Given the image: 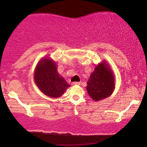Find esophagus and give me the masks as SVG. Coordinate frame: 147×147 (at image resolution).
Here are the masks:
<instances>
[{"mask_svg": "<svg viewBox=\"0 0 147 147\" xmlns=\"http://www.w3.org/2000/svg\"><path fill=\"white\" fill-rule=\"evenodd\" d=\"M72 85H74V86L80 85V82H73V83H72Z\"/></svg>", "mask_w": 147, "mask_h": 147, "instance_id": "1", "label": "esophagus"}]
</instances>
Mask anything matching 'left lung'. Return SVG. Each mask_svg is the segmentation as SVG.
<instances>
[{
	"label": "left lung",
	"mask_w": 147,
	"mask_h": 147,
	"mask_svg": "<svg viewBox=\"0 0 147 147\" xmlns=\"http://www.w3.org/2000/svg\"><path fill=\"white\" fill-rule=\"evenodd\" d=\"M115 89L114 75L109 63L103 60L96 65L87 82L86 90L90 98L98 102L109 97Z\"/></svg>",
	"instance_id": "8db88e82"
}]
</instances>
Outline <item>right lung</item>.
<instances>
[{
  "mask_svg": "<svg viewBox=\"0 0 147 147\" xmlns=\"http://www.w3.org/2000/svg\"><path fill=\"white\" fill-rule=\"evenodd\" d=\"M34 81L40 91L50 98L63 95L70 85L58 73L56 62L50 57H42L36 65Z\"/></svg>",
  "mask_w": 147,
  "mask_h": 147,
  "instance_id": "right-lung-1",
  "label": "right lung"
}]
</instances>
